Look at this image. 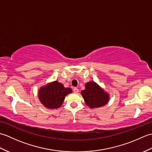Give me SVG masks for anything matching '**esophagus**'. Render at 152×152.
<instances>
[{"label":"esophagus","instance_id":"34e87169","mask_svg":"<svg viewBox=\"0 0 152 152\" xmlns=\"http://www.w3.org/2000/svg\"><path fill=\"white\" fill-rule=\"evenodd\" d=\"M73 91H74V93H78V91H79V90H78V89H77V88H74Z\"/></svg>","mask_w":152,"mask_h":152}]
</instances>
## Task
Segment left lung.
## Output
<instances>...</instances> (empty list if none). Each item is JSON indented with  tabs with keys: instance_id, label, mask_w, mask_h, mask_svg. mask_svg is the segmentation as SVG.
Listing matches in <instances>:
<instances>
[{
	"instance_id": "1",
	"label": "left lung",
	"mask_w": 152,
	"mask_h": 152,
	"mask_svg": "<svg viewBox=\"0 0 152 152\" xmlns=\"http://www.w3.org/2000/svg\"><path fill=\"white\" fill-rule=\"evenodd\" d=\"M86 89L81 94L86 105L91 108H97L104 106L108 102L110 95L95 82H89L85 84Z\"/></svg>"
}]
</instances>
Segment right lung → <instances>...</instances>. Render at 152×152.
Returning <instances> with one entry per match:
<instances>
[{"label": "right lung", "mask_w": 152, "mask_h": 152, "mask_svg": "<svg viewBox=\"0 0 152 152\" xmlns=\"http://www.w3.org/2000/svg\"><path fill=\"white\" fill-rule=\"evenodd\" d=\"M70 88H64L57 81L48 83L38 90V99L44 107L48 109H57L61 107L65 96L72 93Z\"/></svg>", "instance_id": "right-lung-1"}]
</instances>
